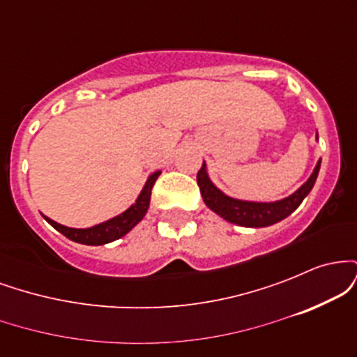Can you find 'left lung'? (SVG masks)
<instances>
[{
    "label": "left lung",
    "mask_w": 357,
    "mask_h": 357,
    "mask_svg": "<svg viewBox=\"0 0 357 357\" xmlns=\"http://www.w3.org/2000/svg\"><path fill=\"white\" fill-rule=\"evenodd\" d=\"M319 169H321V159H319V162L315 165L310 178L307 179L296 192H292V195L287 196L284 199L270 203L243 202V199H236L225 195L223 191L218 190V188L211 183L206 171V162H203L202 169L198 171L196 181H198L204 204H206L211 211H215L216 215H220L221 218L230 221V223L240 225V227L261 228L278 223V221L287 218L290 213L297 210L298 204L304 202L305 196L309 195L310 190L314 188Z\"/></svg>",
    "instance_id": "1"
}]
</instances>
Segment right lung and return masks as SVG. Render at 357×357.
Masks as SVG:
<instances>
[{
	"instance_id": "obj_1",
	"label": "right lung",
	"mask_w": 357,
	"mask_h": 357,
	"mask_svg": "<svg viewBox=\"0 0 357 357\" xmlns=\"http://www.w3.org/2000/svg\"><path fill=\"white\" fill-rule=\"evenodd\" d=\"M159 174H161V171H155V173H153L149 178H147L141 195L137 196L136 203H134L132 206L127 208V210L124 213H121V215L104 221V223L96 225V227L68 228V227H63V225L56 223V221L47 218V216H43V218L47 220L56 231H60L61 235L67 236L68 240L77 241V243L96 245V247L97 245L110 243V241L119 240L121 236H124L126 233H129L134 227H136L139 221L144 218L147 208H149V203H151V191H153V186Z\"/></svg>"
}]
</instances>
